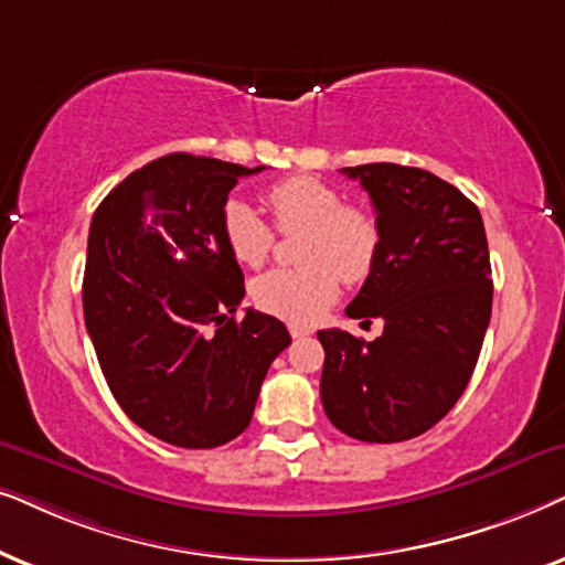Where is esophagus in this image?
Instances as JSON below:
<instances>
[{
    "label": "esophagus",
    "instance_id": "esophagus-1",
    "mask_svg": "<svg viewBox=\"0 0 565 565\" xmlns=\"http://www.w3.org/2000/svg\"><path fill=\"white\" fill-rule=\"evenodd\" d=\"M289 333H291V338H305V335H310L312 330L305 326H289Z\"/></svg>",
    "mask_w": 565,
    "mask_h": 565
}]
</instances>
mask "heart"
Listing matches in <instances>:
<instances>
[{"label": "heart", "mask_w": 565, "mask_h": 565, "mask_svg": "<svg viewBox=\"0 0 565 565\" xmlns=\"http://www.w3.org/2000/svg\"><path fill=\"white\" fill-rule=\"evenodd\" d=\"M278 230H305L297 258L302 266L270 268L253 281V302L289 322H315L335 302L343 284H364L382 250L377 216L345 204L335 185L312 175L284 178L266 191ZM222 239L232 258L258 268L274 247V230L243 199L222 209Z\"/></svg>", "instance_id": "heart-1"}]
</instances>
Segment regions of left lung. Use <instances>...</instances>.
I'll use <instances>...</instances> for the list:
<instances>
[{"mask_svg": "<svg viewBox=\"0 0 565 565\" xmlns=\"http://www.w3.org/2000/svg\"><path fill=\"white\" fill-rule=\"evenodd\" d=\"M370 193L382 230L374 274L349 318L385 322L364 341L320 330V401L330 424L359 441L393 445L424 434L468 387L491 322L486 227L468 195L420 168H343Z\"/></svg>", "mask_w": 565, "mask_h": 565, "instance_id": "left-lung-1", "label": "left lung"}]
</instances>
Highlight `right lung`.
I'll return each instance as SVG.
<instances>
[{
  "instance_id": "add662e5",
  "label": "right lung",
  "mask_w": 565,
  "mask_h": 565,
  "mask_svg": "<svg viewBox=\"0 0 565 565\" xmlns=\"http://www.w3.org/2000/svg\"><path fill=\"white\" fill-rule=\"evenodd\" d=\"M243 168L164 154L97 206L82 284L85 326L113 397L134 424L185 449L235 439L266 372L291 343L281 320L247 307L222 239V209Z\"/></svg>"
}]
</instances>
